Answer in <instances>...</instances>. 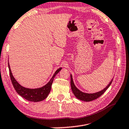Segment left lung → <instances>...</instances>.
<instances>
[{
    "label": "left lung",
    "mask_w": 129,
    "mask_h": 129,
    "mask_svg": "<svg viewBox=\"0 0 129 129\" xmlns=\"http://www.w3.org/2000/svg\"><path fill=\"white\" fill-rule=\"evenodd\" d=\"M112 80H113V79L111 80L109 84L107 85V87H105V88L102 89L101 91L97 92H95V93H85V92H83L82 91H81L80 90H79V89L76 87V85L74 84V82H73L72 76L71 74V89H72V91L73 92V94H74L75 97L77 99L80 100V101H84V102H90L92 101H93V100L96 99L97 98L101 96L102 94L107 90L108 88L110 86V85H111V84L112 83Z\"/></svg>",
    "instance_id": "left-lung-1"
}]
</instances>
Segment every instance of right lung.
<instances>
[{
    "label": "right lung",
    "instance_id": "obj_1",
    "mask_svg": "<svg viewBox=\"0 0 129 129\" xmlns=\"http://www.w3.org/2000/svg\"><path fill=\"white\" fill-rule=\"evenodd\" d=\"M8 65H9L10 76L12 84H13L14 88H15L17 92L19 94L20 96L23 97L24 99L27 100L28 101L37 102L44 101L46 98L48 97L49 93H50L51 90V87L54 78L56 76V75L61 70L62 68H60L55 72L53 76L50 80V81L46 84V85L38 88H28L24 87L22 86L19 83H18V81L16 80V79L13 76V73L11 72V69H10V64L8 60Z\"/></svg>",
    "mask_w": 129,
    "mask_h": 129
}]
</instances>
